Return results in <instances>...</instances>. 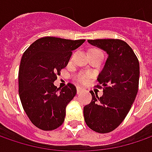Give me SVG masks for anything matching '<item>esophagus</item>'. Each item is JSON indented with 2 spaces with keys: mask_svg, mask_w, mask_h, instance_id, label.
Instances as JSON below:
<instances>
[{
  "mask_svg": "<svg viewBox=\"0 0 152 152\" xmlns=\"http://www.w3.org/2000/svg\"><path fill=\"white\" fill-rule=\"evenodd\" d=\"M82 91H83V89H82L81 87H79V86H78V87H77V93H78V94L81 93V92H82Z\"/></svg>",
  "mask_w": 152,
  "mask_h": 152,
  "instance_id": "obj_1",
  "label": "esophagus"
}]
</instances>
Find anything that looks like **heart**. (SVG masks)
I'll return each mask as SVG.
<instances>
[{
  "label": "heart",
  "instance_id": "1",
  "mask_svg": "<svg viewBox=\"0 0 152 152\" xmlns=\"http://www.w3.org/2000/svg\"><path fill=\"white\" fill-rule=\"evenodd\" d=\"M91 77V74L90 73H79L77 77V80L80 82V83H83L85 84L86 82H88V80L90 79Z\"/></svg>",
  "mask_w": 152,
  "mask_h": 152
}]
</instances>
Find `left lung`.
Segmentation results:
<instances>
[{
    "label": "left lung",
    "instance_id": "obj_1",
    "mask_svg": "<svg viewBox=\"0 0 152 152\" xmlns=\"http://www.w3.org/2000/svg\"><path fill=\"white\" fill-rule=\"evenodd\" d=\"M88 42L107 51L108 57L97 79L96 87L103 89V96L98 97L91 91L92 100L84 107V117L90 129L106 134L121 124L134 102L140 64L134 50L124 40L103 39Z\"/></svg>",
    "mask_w": 152,
    "mask_h": 152
}]
</instances>
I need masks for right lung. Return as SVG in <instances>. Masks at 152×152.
Returning a JSON list of instances; mask_svg holds the SVG:
<instances>
[{
	"instance_id": "add662e5",
	"label": "right lung",
	"mask_w": 152,
	"mask_h": 152,
	"mask_svg": "<svg viewBox=\"0 0 152 152\" xmlns=\"http://www.w3.org/2000/svg\"><path fill=\"white\" fill-rule=\"evenodd\" d=\"M85 41L43 37L30 45L22 56L18 72L19 97L27 116L39 129L53 130L64 122L66 107L77 90L71 83L57 89L53 82L67 65L72 51Z\"/></svg>"
}]
</instances>
